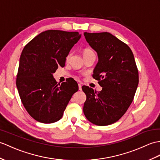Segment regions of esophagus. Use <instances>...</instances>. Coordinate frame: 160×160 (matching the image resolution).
<instances>
[{"instance_id": "obj_1", "label": "esophagus", "mask_w": 160, "mask_h": 160, "mask_svg": "<svg viewBox=\"0 0 160 160\" xmlns=\"http://www.w3.org/2000/svg\"><path fill=\"white\" fill-rule=\"evenodd\" d=\"M78 88H79V90L81 91L82 90V84L80 83L78 84Z\"/></svg>"}]
</instances>
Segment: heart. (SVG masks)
I'll return each mask as SVG.
<instances>
[{
    "label": "heart",
    "mask_w": 160,
    "mask_h": 160,
    "mask_svg": "<svg viewBox=\"0 0 160 160\" xmlns=\"http://www.w3.org/2000/svg\"><path fill=\"white\" fill-rule=\"evenodd\" d=\"M91 52H92V51L90 49H85V50L83 51V56L86 55V54H87L91 53Z\"/></svg>",
    "instance_id": "heart-1"
}]
</instances>
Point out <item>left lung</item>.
<instances>
[{"label": "left lung", "instance_id": "obj_1", "mask_svg": "<svg viewBox=\"0 0 160 160\" xmlns=\"http://www.w3.org/2000/svg\"><path fill=\"white\" fill-rule=\"evenodd\" d=\"M87 42L98 56L92 77L102 87L99 92L82 87L87 95L83 112L100 126L117 122L132 103L138 84V71L129 47L110 32H84Z\"/></svg>", "mask_w": 160, "mask_h": 160}]
</instances>
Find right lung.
Returning a JSON list of instances; mask_svg holds the SVG:
<instances>
[{
    "label": "right lung",
    "mask_w": 160,
    "mask_h": 160,
    "mask_svg": "<svg viewBox=\"0 0 160 160\" xmlns=\"http://www.w3.org/2000/svg\"><path fill=\"white\" fill-rule=\"evenodd\" d=\"M78 32L48 30L24 48L20 58L16 87L28 113L39 122L60 120L78 85L73 78L57 84L53 73L65 65L73 46L81 38Z\"/></svg>",
    "instance_id": "right-lung-1"
}]
</instances>
